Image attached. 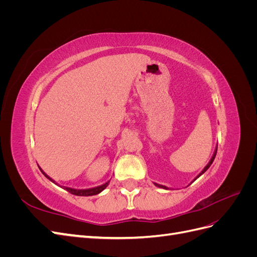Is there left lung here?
Returning <instances> with one entry per match:
<instances>
[{
    "instance_id": "1",
    "label": "left lung",
    "mask_w": 257,
    "mask_h": 257,
    "mask_svg": "<svg viewBox=\"0 0 257 257\" xmlns=\"http://www.w3.org/2000/svg\"><path fill=\"white\" fill-rule=\"evenodd\" d=\"M216 150H217V148H216ZM216 150H215V152H214V154H213V157H212L211 161H210V162L208 163V165H207V166H206V167L204 168V170H203V172H201V173H200V174H199V175L197 176V178H198V177H200L201 175H203V174H204V173L206 172V170H207V169H208V168H209L210 166H211V164H212V163H213V161H214V158H215V155H216ZM197 178H196V179H197ZM155 185H158V186H160V188H163V189H167V188H166V186H164V185H160V184H155Z\"/></svg>"
}]
</instances>
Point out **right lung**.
<instances>
[{"mask_svg": "<svg viewBox=\"0 0 257 257\" xmlns=\"http://www.w3.org/2000/svg\"><path fill=\"white\" fill-rule=\"evenodd\" d=\"M42 170V169H41ZM45 177H47L49 180L53 181L51 178H49L47 175H46L44 172H42ZM109 182H106L105 184L100 185V186H97V188H93V189H89V190H75V189H71V188H64L67 192H69L71 194H73V195H77V196H92V195H96V194L102 192L104 189L107 188V185Z\"/></svg>", "mask_w": 257, "mask_h": 257, "instance_id": "right-lung-1", "label": "right lung"}]
</instances>
